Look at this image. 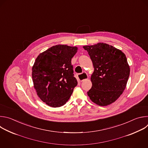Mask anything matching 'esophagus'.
<instances>
[{"label": "esophagus", "mask_w": 148, "mask_h": 148, "mask_svg": "<svg viewBox=\"0 0 148 148\" xmlns=\"http://www.w3.org/2000/svg\"><path fill=\"white\" fill-rule=\"evenodd\" d=\"M77 77L79 79V80L81 82L82 81H84V80H87L88 79V76L87 75L86 73L85 72H83V73L82 74H79L77 75Z\"/></svg>", "instance_id": "esophagus-1"}]
</instances>
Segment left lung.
I'll list each match as a JSON object with an SVG mask.
<instances>
[{
	"instance_id": "1",
	"label": "left lung",
	"mask_w": 148,
	"mask_h": 148,
	"mask_svg": "<svg viewBox=\"0 0 148 148\" xmlns=\"http://www.w3.org/2000/svg\"><path fill=\"white\" fill-rule=\"evenodd\" d=\"M83 48L88 52L94 67L90 78L92 86L87 95L100 106L110 105L119 98L127 86L130 68L126 56L106 43Z\"/></svg>"
}]
</instances>
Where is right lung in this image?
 I'll list each match as a JSON object with an SVG mask.
<instances>
[{
  "instance_id": "1",
  "label": "right lung",
  "mask_w": 148,
  "mask_h": 148,
  "mask_svg": "<svg viewBox=\"0 0 148 148\" xmlns=\"http://www.w3.org/2000/svg\"><path fill=\"white\" fill-rule=\"evenodd\" d=\"M77 47L59 44L41 52L32 67L34 87L40 99L52 107L64 106L77 84L71 60Z\"/></svg>"
}]
</instances>
